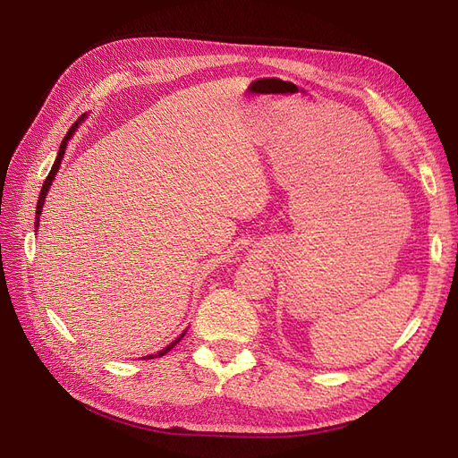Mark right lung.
I'll return each instance as SVG.
<instances>
[{
    "mask_svg": "<svg viewBox=\"0 0 458 458\" xmlns=\"http://www.w3.org/2000/svg\"><path fill=\"white\" fill-rule=\"evenodd\" d=\"M81 120V118H80ZM78 120V122H80ZM78 122H74V126L66 131V135H64V140H63V143H61V147H59V155H57V160H55V164H53V168H51V172H49V175L46 177V182H44V187H41V192H39V200H38V208H36V227H38V221H39V214H41V208H44V202H46V197H47V191H49V185H51V182L55 179V175H57V172H59V165H61V160H63V155H64V148H66V143H68V140H71L72 137V133H74V130H76V126H78ZM183 338V335L179 336L177 340H174L170 345H165V348L162 350V352H158V353H155V355H147L148 359H152V357H162L164 353H168L174 345Z\"/></svg>",
    "mask_w": 458,
    "mask_h": 458,
    "instance_id": "add662e5",
    "label": "right lung"
}]
</instances>
